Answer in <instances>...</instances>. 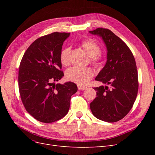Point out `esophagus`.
<instances>
[{
    "label": "esophagus",
    "mask_w": 155,
    "mask_h": 155,
    "mask_svg": "<svg viewBox=\"0 0 155 155\" xmlns=\"http://www.w3.org/2000/svg\"><path fill=\"white\" fill-rule=\"evenodd\" d=\"M78 90L79 91H84V90H85V89L87 88V87H85L80 86V85H78Z\"/></svg>",
    "instance_id": "obj_1"
}]
</instances>
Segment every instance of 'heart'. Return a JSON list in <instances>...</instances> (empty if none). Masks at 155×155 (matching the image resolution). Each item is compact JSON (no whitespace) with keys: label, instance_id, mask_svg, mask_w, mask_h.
Returning <instances> with one entry per match:
<instances>
[{"label":"heart","instance_id":"heart-1","mask_svg":"<svg viewBox=\"0 0 155 155\" xmlns=\"http://www.w3.org/2000/svg\"><path fill=\"white\" fill-rule=\"evenodd\" d=\"M81 46L87 54L91 57V61L94 64H99L102 59V55L100 53V47L95 41L91 39L83 41ZM70 47H66L61 51L59 58L60 61L64 66H67L70 63ZM65 76L68 81L74 82L79 85L87 84L94 76V72L90 68H79L74 67L68 69Z\"/></svg>","mask_w":155,"mask_h":155}]
</instances>
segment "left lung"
Segmentation results:
<instances>
[{"instance_id": "left-lung-1", "label": "left lung", "mask_w": 155, "mask_h": 155, "mask_svg": "<svg viewBox=\"0 0 155 155\" xmlns=\"http://www.w3.org/2000/svg\"><path fill=\"white\" fill-rule=\"evenodd\" d=\"M89 33L101 37L107 50L106 64L95 80L109 85L94 88L97 97L91 103V110L97 119L116 122L129 113L137 98L135 59L127 45L110 30L98 28Z\"/></svg>"}]
</instances>
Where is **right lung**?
Wrapping results in <instances>:
<instances>
[{"mask_svg":"<svg viewBox=\"0 0 155 155\" xmlns=\"http://www.w3.org/2000/svg\"><path fill=\"white\" fill-rule=\"evenodd\" d=\"M70 33L54 32L36 39L22 58L18 89L26 111L43 123L54 122L68 113L76 84H55L64 76L59 55Z\"/></svg>","mask_w":155,"mask_h":155,"instance_id":"obj_1","label":"right lung"}]
</instances>
